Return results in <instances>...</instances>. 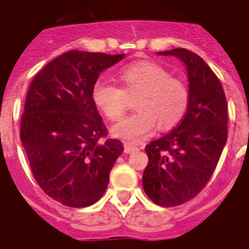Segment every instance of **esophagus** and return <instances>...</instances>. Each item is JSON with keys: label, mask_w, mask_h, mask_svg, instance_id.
Masks as SVG:
<instances>
[{"label": "esophagus", "mask_w": 249, "mask_h": 249, "mask_svg": "<svg viewBox=\"0 0 249 249\" xmlns=\"http://www.w3.org/2000/svg\"><path fill=\"white\" fill-rule=\"evenodd\" d=\"M136 150H138V147L133 146V144H129V143L124 144V152H125V154H132V152L136 151Z\"/></svg>", "instance_id": "34e87169"}]
</instances>
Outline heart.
Here are the masks:
<instances>
[{
	"mask_svg": "<svg viewBox=\"0 0 249 249\" xmlns=\"http://www.w3.org/2000/svg\"><path fill=\"white\" fill-rule=\"evenodd\" d=\"M123 88L98 81L93 88V101L108 120H119L128 107V97H137L138 112L113 125L111 134L128 143H137L154 132L169 130L179 124L189 107V90L174 79L163 66L151 60L134 62L119 72Z\"/></svg>",
	"mask_w": 249,
	"mask_h": 249,
	"instance_id": "1",
	"label": "heart"
}]
</instances>
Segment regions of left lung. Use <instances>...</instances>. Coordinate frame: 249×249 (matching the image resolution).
Here are the masks:
<instances>
[{
    "label": "left lung",
    "instance_id": "obj_1",
    "mask_svg": "<svg viewBox=\"0 0 249 249\" xmlns=\"http://www.w3.org/2000/svg\"><path fill=\"white\" fill-rule=\"evenodd\" d=\"M158 54L185 64L189 107L177 128L146 146L142 183L155 204L174 207L193 199L212 177L228 141V103L220 80L197 54L186 49Z\"/></svg>",
    "mask_w": 249,
    "mask_h": 249
}]
</instances>
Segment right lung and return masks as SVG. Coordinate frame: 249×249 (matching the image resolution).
Returning <instances> with one entry per match:
<instances>
[{"instance_id":"1","label":"right lung","mask_w":249,"mask_h":249,"mask_svg":"<svg viewBox=\"0 0 249 249\" xmlns=\"http://www.w3.org/2000/svg\"><path fill=\"white\" fill-rule=\"evenodd\" d=\"M124 56L70 50L49 62L29 86L21 144L41 189L67 207L97 203L124 151L120 141H99L107 128L91 95L98 76Z\"/></svg>"}]
</instances>
